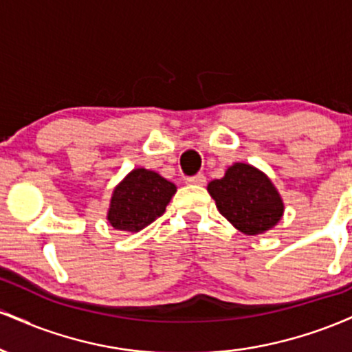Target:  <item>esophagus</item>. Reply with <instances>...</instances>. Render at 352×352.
Segmentation results:
<instances>
[{"mask_svg":"<svg viewBox=\"0 0 352 352\" xmlns=\"http://www.w3.org/2000/svg\"><path fill=\"white\" fill-rule=\"evenodd\" d=\"M205 182H207V179H205L204 173H197V175L188 177V179H187V184L188 185H199V187H201V185H205Z\"/></svg>","mask_w":352,"mask_h":352,"instance_id":"1","label":"esophagus"}]
</instances>
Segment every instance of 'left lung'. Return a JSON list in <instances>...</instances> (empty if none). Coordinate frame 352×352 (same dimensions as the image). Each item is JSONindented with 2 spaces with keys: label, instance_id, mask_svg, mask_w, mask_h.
Segmentation results:
<instances>
[{
  "label": "left lung",
  "instance_id": "8db88e82",
  "mask_svg": "<svg viewBox=\"0 0 352 352\" xmlns=\"http://www.w3.org/2000/svg\"><path fill=\"white\" fill-rule=\"evenodd\" d=\"M218 212L245 235H261L276 227L285 204L270 177L250 164L230 165L221 179L208 184Z\"/></svg>",
  "mask_w": 352,
  "mask_h": 352
}]
</instances>
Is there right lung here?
Returning a JSON list of instances; mask_svg holds the SVG:
<instances>
[{
  "instance_id": "obj_1",
  "label": "right lung",
  "mask_w": 352,
  "mask_h": 352,
  "mask_svg": "<svg viewBox=\"0 0 352 352\" xmlns=\"http://www.w3.org/2000/svg\"><path fill=\"white\" fill-rule=\"evenodd\" d=\"M175 184L147 168L129 172L112 192L107 221L120 232L137 233L164 215L175 195Z\"/></svg>"
}]
</instances>
